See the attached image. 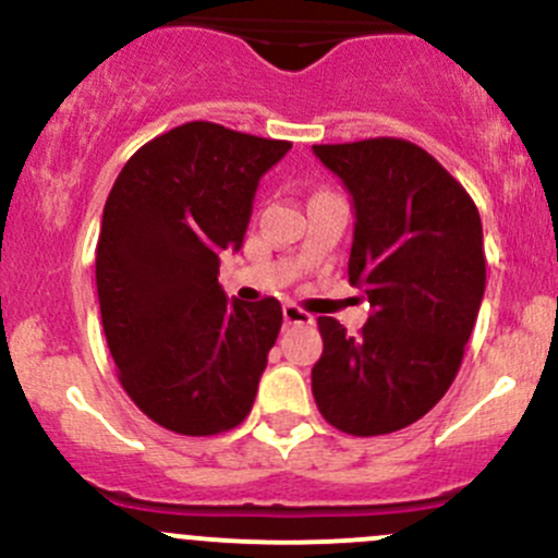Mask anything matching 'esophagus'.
<instances>
[{"label":"esophagus","mask_w":558,"mask_h":558,"mask_svg":"<svg viewBox=\"0 0 558 558\" xmlns=\"http://www.w3.org/2000/svg\"><path fill=\"white\" fill-rule=\"evenodd\" d=\"M283 318H286V324H300V326H307V324H313V315L307 313V311H302L300 305H286L283 307Z\"/></svg>","instance_id":"34e87169"}]
</instances>
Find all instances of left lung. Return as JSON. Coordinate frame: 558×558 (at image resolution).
<instances>
[{
  "mask_svg": "<svg viewBox=\"0 0 558 558\" xmlns=\"http://www.w3.org/2000/svg\"><path fill=\"white\" fill-rule=\"evenodd\" d=\"M353 196L348 278L367 294L359 335L320 315L313 397L335 429L391 435L451 388L486 289L477 207L435 156L399 137L313 145Z\"/></svg>",
  "mask_w": 558,
  "mask_h": 558,
  "instance_id": "left-lung-1",
  "label": "left lung"
}]
</instances>
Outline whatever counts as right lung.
Returning a JSON list of instances; mask_svg holds the SVG:
<instances>
[{
    "instance_id": "obj_1",
    "label": "right lung",
    "mask_w": 558,
    "mask_h": 558,
    "mask_svg": "<svg viewBox=\"0 0 558 558\" xmlns=\"http://www.w3.org/2000/svg\"><path fill=\"white\" fill-rule=\"evenodd\" d=\"M291 143L210 121L174 126L123 165L105 202L97 294L132 402L165 429L210 437L251 413L283 311L227 300L221 251H240L258 178Z\"/></svg>"
}]
</instances>
